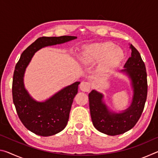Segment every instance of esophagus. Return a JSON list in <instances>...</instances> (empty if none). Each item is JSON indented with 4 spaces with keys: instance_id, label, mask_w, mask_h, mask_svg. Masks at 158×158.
<instances>
[{
    "instance_id": "esophagus-1",
    "label": "esophagus",
    "mask_w": 158,
    "mask_h": 158,
    "mask_svg": "<svg viewBox=\"0 0 158 158\" xmlns=\"http://www.w3.org/2000/svg\"><path fill=\"white\" fill-rule=\"evenodd\" d=\"M80 89L84 92H89L90 89V84L88 81H82L80 84Z\"/></svg>"
}]
</instances>
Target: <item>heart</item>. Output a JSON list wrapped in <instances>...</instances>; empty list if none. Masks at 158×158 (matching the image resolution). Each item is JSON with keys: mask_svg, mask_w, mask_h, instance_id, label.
Returning <instances> with one entry per match:
<instances>
[{"mask_svg": "<svg viewBox=\"0 0 158 158\" xmlns=\"http://www.w3.org/2000/svg\"><path fill=\"white\" fill-rule=\"evenodd\" d=\"M123 58V52L111 42L92 44L85 47L81 54L83 62L92 65L100 61L99 69L106 70L121 62Z\"/></svg>", "mask_w": 158, "mask_h": 158, "instance_id": "heart-1", "label": "heart"}]
</instances>
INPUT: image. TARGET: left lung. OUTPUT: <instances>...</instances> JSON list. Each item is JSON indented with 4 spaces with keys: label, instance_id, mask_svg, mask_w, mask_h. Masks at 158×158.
Returning <instances> with one entry per match:
<instances>
[{
    "label": "left lung",
    "instance_id": "obj_1",
    "mask_svg": "<svg viewBox=\"0 0 158 158\" xmlns=\"http://www.w3.org/2000/svg\"><path fill=\"white\" fill-rule=\"evenodd\" d=\"M130 49L131 56L122 70L132 79L134 96L130 107L123 113L112 114L103 103L101 93L93 90L89 95L93 124L98 131L108 135H121L132 129L140 118L145 106L148 93L146 66L137 49L132 44Z\"/></svg>",
    "mask_w": 158,
    "mask_h": 158
}]
</instances>
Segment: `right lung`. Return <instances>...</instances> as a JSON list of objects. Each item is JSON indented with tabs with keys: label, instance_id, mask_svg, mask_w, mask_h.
<instances>
[{
	"label": "right lung",
	"instance_id": "add662e5",
	"mask_svg": "<svg viewBox=\"0 0 158 158\" xmlns=\"http://www.w3.org/2000/svg\"><path fill=\"white\" fill-rule=\"evenodd\" d=\"M75 36L41 37L21 53L16 64L12 80V99L20 121L31 132L48 137L62 131L68 124L74 98L78 92L79 81L74 83L44 102L32 99L23 85L25 69L34 53L42 47L64 43L76 39Z\"/></svg>",
	"mask_w": 158,
	"mask_h": 158
}]
</instances>
